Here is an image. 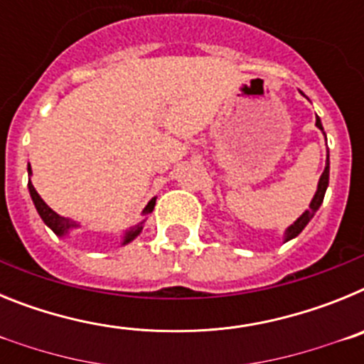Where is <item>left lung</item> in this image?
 Returning <instances> with one entry per match:
<instances>
[{
  "instance_id": "left-lung-1",
  "label": "left lung",
  "mask_w": 364,
  "mask_h": 364,
  "mask_svg": "<svg viewBox=\"0 0 364 364\" xmlns=\"http://www.w3.org/2000/svg\"><path fill=\"white\" fill-rule=\"evenodd\" d=\"M315 125H317V127H319V129L323 131V124H321L319 118H315ZM328 178H330V164H326L323 175H321L319 184H317V191H315L314 198H311V202H310V208H308V210L304 211V213H302L301 217H299L297 220H295L294 224H291V226L288 228V230H286L284 242H288V240L295 239V237H297V235L301 233V231L304 230V228H306V224L311 220V217H314V215H315V211L319 210L321 204H323L324 193H326V188H328Z\"/></svg>"
}]
</instances>
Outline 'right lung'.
<instances>
[{
  "label": "right lung",
  "instance_id": "obj_1",
  "mask_svg": "<svg viewBox=\"0 0 364 364\" xmlns=\"http://www.w3.org/2000/svg\"><path fill=\"white\" fill-rule=\"evenodd\" d=\"M28 175H32L31 166H28ZM28 191H31L32 202H34V205H36V210H38V213H40L41 220H43L45 224H47V226H49L50 230H53L54 233L58 235V237H63V235L69 233L70 230H74V228H78V224H76V222L69 220V218H65V217H60V215H58L56 211L50 210L49 205H47L43 202V198H41L40 195H38V191H36V189H34V186H32L31 180H28ZM154 202H156V198H151L149 204H147L146 210H144V215H149L151 211L154 210ZM142 226H144V220L140 222L138 226H134V228H131V230L125 231L124 242H122V244H129L131 240L136 239L138 235H140V231H142Z\"/></svg>",
  "mask_w": 364,
  "mask_h": 364
}]
</instances>
